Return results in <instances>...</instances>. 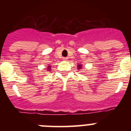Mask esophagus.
Returning a JSON list of instances; mask_svg holds the SVG:
<instances>
[{"instance_id":"obj_1","label":"esophagus","mask_w":131,"mask_h":131,"mask_svg":"<svg viewBox=\"0 0 131 131\" xmlns=\"http://www.w3.org/2000/svg\"><path fill=\"white\" fill-rule=\"evenodd\" d=\"M63 60H68V58H63Z\"/></svg>"}]
</instances>
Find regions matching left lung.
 Returning <instances> with one entry per match:
<instances>
[{
    "mask_svg": "<svg viewBox=\"0 0 131 131\" xmlns=\"http://www.w3.org/2000/svg\"><path fill=\"white\" fill-rule=\"evenodd\" d=\"M81 66L80 65H79V66H78V69H81Z\"/></svg>",
    "mask_w": 131,
    "mask_h": 131,
    "instance_id": "1",
    "label": "left lung"
}]
</instances>
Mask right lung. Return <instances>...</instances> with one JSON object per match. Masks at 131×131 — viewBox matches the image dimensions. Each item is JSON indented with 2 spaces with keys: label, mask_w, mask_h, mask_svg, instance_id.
I'll list each match as a JSON object with an SVG mask.
<instances>
[{
  "label": "right lung",
  "mask_w": 131,
  "mask_h": 131,
  "mask_svg": "<svg viewBox=\"0 0 131 131\" xmlns=\"http://www.w3.org/2000/svg\"><path fill=\"white\" fill-rule=\"evenodd\" d=\"M50 66H48V69H50Z\"/></svg>",
  "instance_id": "obj_1"
}]
</instances>
